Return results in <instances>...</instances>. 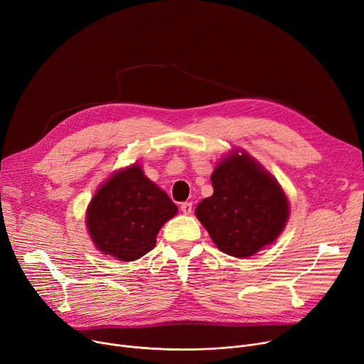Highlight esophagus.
I'll list each match as a JSON object with an SVG mask.
<instances>
[{
  "label": "esophagus",
  "mask_w": 364,
  "mask_h": 364,
  "mask_svg": "<svg viewBox=\"0 0 364 364\" xmlns=\"http://www.w3.org/2000/svg\"><path fill=\"white\" fill-rule=\"evenodd\" d=\"M180 209H181V212H183V213L188 215V213H191L193 203H191V202H183V203H181V206H180Z\"/></svg>",
  "instance_id": "34e87169"
}]
</instances>
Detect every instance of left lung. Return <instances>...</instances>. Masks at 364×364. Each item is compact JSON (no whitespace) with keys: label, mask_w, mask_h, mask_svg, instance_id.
Listing matches in <instances>:
<instances>
[{"label":"left lung","mask_w":364,"mask_h":364,"mask_svg":"<svg viewBox=\"0 0 364 364\" xmlns=\"http://www.w3.org/2000/svg\"><path fill=\"white\" fill-rule=\"evenodd\" d=\"M213 195L196 208V216L221 252L249 257L272 245L289 215L278 181L245 151H234L210 176Z\"/></svg>","instance_id":"obj_1"}]
</instances>
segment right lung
<instances>
[{
  "label": "right lung",
  "mask_w": 364,
  "mask_h": 364,
  "mask_svg": "<svg viewBox=\"0 0 364 364\" xmlns=\"http://www.w3.org/2000/svg\"><path fill=\"white\" fill-rule=\"evenodd\" d=\"M177 212L166 193L134 164L114 173L95 193L86 223L96 249L133 262L155 247L161 227Z\"/></svg>",
  "instance_id": "obj_1"
}]
</instances>
